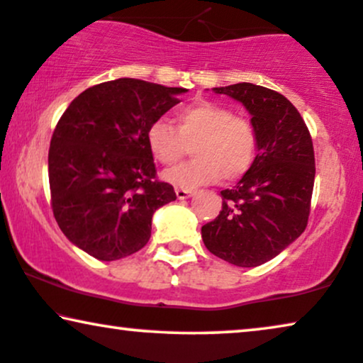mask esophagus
<instances>
[{"mask_svg": "<svg viewBox=\"0 0 363 363\" xmlns=\"http://www.w3.org/2000/svg\"><path fill=\"white\" fill-rule=\"evenodd\" d=\"M176 196L177 199H189V197L192 196V191H186V189H176Z\"/></svg>", "mask_w": 363, "mask_h": 363, "instance_id": "esophagus-1", "label": "esophagus"}]
</instances>
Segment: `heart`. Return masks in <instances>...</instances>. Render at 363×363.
<instances>
[{
  "label": "heart",
  "mask_w": 363,
  "mask_h": 363,
  "mask_svg": "<svg viewBox=\"0 0 363 363\" xmlns=\"http://www.w3.org/2000/svg\"><path fill=\"white\" fill-rule=\"evenodd\" d=\"M174 123L176 128L166 119H156L146 129L149 151L164 166L177 162L192 146L196 159L162 174L174 187L196 189L220 177L238 181L254 166L257 131L249 119L234 116L225 106L194 101L176 111Z\"/></svg>",
  "instance_id": "heart-1"
}]
</instances>
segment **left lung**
<instances>
[{
  "mask_svg": "<svg viewBox=\"0 0 363 363\" xmlns=\"http://www.w3.org/2000/svg\"><path fill=\"white\" fill-rule=\"evenodd\" d=\"M242 103L259 136L254 166L232 189L222 211L202 225L209 252L238 267H257L306 230L315 179L312 138L286 96L252 83L212 89Z\"/></svg>",
  "mask_w": 363,
  "mask_h": 363,
  "instance_id": "1",
  "label": "left lung"
}]
</instances>
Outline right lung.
<instances>
[{
  "instance_id": "obj_1",
  "label": "right lung",
  "mask_w": 363,
  "mask_h": 363,
  "mask_svg": "<svg viewBox=\"0 0 363 363\" xmlns=\"http://www.w3.org/2000/svg\"><path fill=\"white\" fill-rule=\"evenodd\" d=\"M186 91L119 77L67 106L52 133L48 172L52 214L76 247L109 262L147 244L154 212L176 192L156 181L146 129Z\"/></svg>"
}]
</instances>
